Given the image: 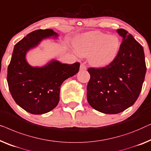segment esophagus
<instances>
[{
  "mask_svg": "<svg viewBox=\"0 0 151 151\" xmlns=\"http://www.w3.org/2000/svg\"><path fill=\"white\" fill-rule=\"evenodd\" d=\"M80 70H82V71L86 70V66L83 64V63H81V65H80Z\"/></svg>",
  "mask_w": 151,
  "mask_h": 151,
  "instance_id": "obj_1",
  "label": "esophagus"
}]
</instances>
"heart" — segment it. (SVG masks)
Wrapping results in <instances>:
<instances>
[{"instance_id":"heart-1","label":"heart","mask_w":151,"mask_h":151,"mask_svg":"<svg viewBox=\"0 0 151 151\" xmlns=\"http://www.w3.org/2000/svg\"><path fill=\"white\" fill-rule=\"evenodd\" d=\"M117 35L93 31L83 33L76 40L75 49L81 56H88L95 67L105 66L114 60L120 48Z\"/></svg>"}]
</instances>
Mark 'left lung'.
I'll use <instances>...</instances> for the list:
<instances>
[{"label": "left lung", "mask_w": 151, "mask_h": 151, "mask_svg": "<svg viewBox=\"0 0 151 151\" xmlns=\"http://www.w3.org/2000/svg\"><path fill=\"white\" fill-rule=\"evenodd\" d=\"M122 42L117 56L107 66L88 68L87 99L101 113L116 114L132 106L141 92L146 72L144 49L131 34L117 29Z\"/></svg>", "instance_id": "8db88e82"}]
</instances>
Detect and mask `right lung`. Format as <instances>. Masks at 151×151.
I'll list each match as a JSON object with an SVG mask.
<instances>
[{
    "label": "right lung",
    "mask_w": 151,
    "mask_h": 151,
    "mask_svg": "<svg viewBox=\"0 0 151 151\" xmlns=\"http://www.w3.org/2000/svg\"><path fill=\"white\" fill-rule=\"evenodd\" d=\"M58 36L52 29H40L27 35L14 46L7 69L8 86L15 102L32 114H46L56 107L61 84L79 70L78 62L68 65L52 59L41 67L27 62L26 55L29 50L42 40H56Z\"/></svg>",
    "instance_id": "right-lung-1"
}]
</instances>
